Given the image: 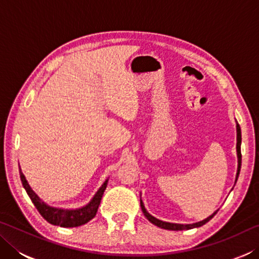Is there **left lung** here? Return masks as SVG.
<instances>
[{
  "mask_svg": "<svg viewBox=\"0 0 259 259\" xmlns=\"http://www.w3.org/2000/svg\"><path fill=\"white\" fill-rule=\"evenodd\" d=\"M236 131H238V143H236V151H238V174H236V181H238V177H239V174H240V169H241V129H240V125L236 124ZM140 205H142V210L144 214H145V217L150 221L152 224H154L156 226L161 227V229H164V230H170V231H183V230H191V229H194V227H200L204 225L205 223H208L210 219H211L216 212H213L211 216L208 217L207 219H204L202 222H199V223H195V224H187V225H183V224H172V223H166V222H162L160 219H156L155 217L151 216L150 213L146 211L145 207H144L143 202H140Z\"/></svg>",
  "mask_w": 259,
  "mask_h": 259,
  "instance_id": "8db88e82",
  "label": "left lung"
}]
</instances>
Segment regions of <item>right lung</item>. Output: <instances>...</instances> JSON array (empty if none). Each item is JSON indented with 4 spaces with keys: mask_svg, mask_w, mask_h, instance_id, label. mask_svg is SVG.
Masks as SVG:
<instances>
[{
    "mask_svg": "<svg viewBox=\"0 0 259 259\" xmlns=\"http://www.w3.org/2000/svg\"><path fill=\"white\" fill-rule=\"evenodd\" d=\"M20 174V179L21 183L25 187L26 192H27L28 196L32 200L35 207L38 210V212L41 213V216L46 219L47 222H49L52 225H58L61 227H76L85 224L89 221H91L97 213L98 207L100 204V200L103 198L104 191L107 186V181L103 184V186L99 188V191L96 193L94 199L91 200V202L83 207L81 209L76 210H64V209H58V208H52L47 205L43 201L40 200V198L35 194L32 191V188L29 187L27 181H26L25 176L21 172Z\"/></svg>",
    "mask_w": 259,
    "mask_h": 259,
    "instance_id": "1",
    "label": "right lung"
}]
</instances>
